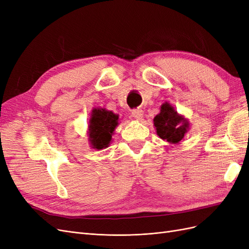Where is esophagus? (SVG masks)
<instances>
[{
    "instance_id": "esophagus-1",
    "label": "esophagus",
    "mask_w": 249,
    "mask_h": 249,
    "mask_svg": "<svg viewBox=\"0 0 249 249\" xmlns=\"http://www.w3.org/2000/svg\"><path fill=\"white\" fill-rule=\"evenodd\" d=\"M132 116L135 118V119H137V120H140L142 117H143V111H142V109H133L132 110Z\"/></svg>"
}]
</instances>
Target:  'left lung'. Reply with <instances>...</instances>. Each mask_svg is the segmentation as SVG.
Segmentation results:
<instances>
[{
  "instance_id": "left-lung-1",
  "label": "left lung",
  "mask_w": 249,
  "mask_h": 249,
  "mask_svg": "<svg viewBox=\"0 0 249 249\" xmlns=\"http://www.w3.org/2000/svg\"><path fill=\"white\" fill-rule=\"evenodd\" d=\"M154 124L158 136L169 143H178L189 129L187 120L179 116L168 103L162 105L160 113L154 118Z\"/></svg>"
}]
</instances>
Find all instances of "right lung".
Listing matches in <instances>:
<instances>
[{
	"label": "right lung",
	"instance_id": "obj_1",
	"mask_svg": "<svg viewBox=\"0 0 249 249\" xmlns=\"http://www.w3.org/2000/svg\"><path fill=\"white\" fill-rule=\"evenodd\" d=\"M118 115L105 109H94L89 124V137L93 148L103 149L111 141V135L118 124Z\"/></svg>",
	"mask_w": 249,
	"mask_h": 249
}]
</instances>
